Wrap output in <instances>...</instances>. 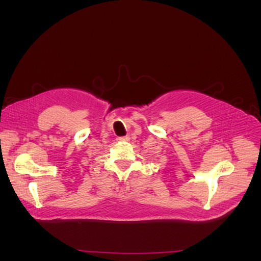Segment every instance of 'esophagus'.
<instances>
[{"label":"esophagus","mask_w":261,"mask_h":261,"mask_svg":"<svg viewBox=\"0 0 261 261\" xmlns=\"http://www.w3.org/2000/svg\"><path fill=\"white\" fill-rule=\"evenodd\" d=\"M129 139H130L129 136H124V137H118L117 138V140H120V141H128Z\"/></svg>","instance_id":"1"}]
</instances>
